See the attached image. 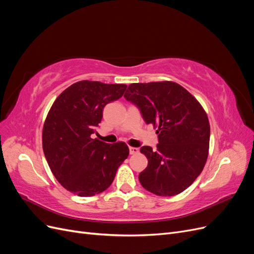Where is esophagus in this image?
<instances>
[{"mask_svg":"<svg viewBox=\"0 0 254 254\" xmlns=\"http://www.w3.org/2000/svg\"><path fill=\"white\" fill-rule=\"evenodd\" d=\"M140 149L136 148V147H129V152L130 155H136V153H139Z\"/></svg>","mask_w":254,"mask_h":254,"instance_id":"1","label":"esophagus"}]
</instances>
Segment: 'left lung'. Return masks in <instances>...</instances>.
I'll return each mask as SVG.
<instances>
[{
  "mask_svg": "<svg viewBox=\"0 0 254 254\" xmlns=\"http://www.w3.org/2000/svg\"><path fill=\"white\" fill-rule=\"evenodd\" d=\"M124 97L159 133L156 150L141 147L148 160L139 175L142 187L158 196L182 193L201 174L209 155L210 123L202 106L174 81L131 83Z\"/></svg>",
  "mask_w": 254,
  "mask_h": 254,
  "instance_id": "left-lung-1",
  "label": "left lung"
}]
</instances>
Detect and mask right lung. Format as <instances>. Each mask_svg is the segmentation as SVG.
<instances>
[{"instance_id":"right-lung-1","label":"right lung","mask_w":254,"mask_h":254,"mask_svg":"<svg viewBox=\"0 0 254 254\" xmlns=\"http://www.w3.org/2000/svg\"><path fill=\"white\" fill-rule=\"evenodd\" d=\"M127 86L81 80L52 105L42 130V147L58 182L71 193L90 197L108 189L129 155L124 142L92 139L104 107L123 96Z\"/></svg>"}]
</instances>
